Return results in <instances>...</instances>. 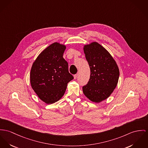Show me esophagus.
Here are the masks:
<instances>
[{"mask_svg":"<svg viewBox=\"0 0 148 148\" xmlns=\"http://www.w3.org/2000/svg\"><path fill=\"white\" fill-rule=\"evenodd\" d=\"M77 77H78V74H75V75H74V78L75 79H76L77 78Z\"/></svg>","mask_w":148,"mask_h":148,"instance_id":"34e87169","label":"esophagus"}]
</instances>
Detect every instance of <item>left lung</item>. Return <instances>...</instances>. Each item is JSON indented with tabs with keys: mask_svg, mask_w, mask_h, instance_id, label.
<instances>
[{
	"mask_svg": "<svg viewBox=\"0 0 148 148\" xmlns=\"http://www.w3.org/2000/svg\"><path fill=\"white\" fill-rule=\"evenodd\" d=\"M83 50L91 74L88 83L83 87V92L92 102L99 103L109 97L115 88L119 68L109 52L98 43L84 45Z\"/></svg>",
	"mask_w": 148,
	"mask_h": 148,
	"instance_id": "left-lung-1",
	"label": "left lung"
}]
</instances>
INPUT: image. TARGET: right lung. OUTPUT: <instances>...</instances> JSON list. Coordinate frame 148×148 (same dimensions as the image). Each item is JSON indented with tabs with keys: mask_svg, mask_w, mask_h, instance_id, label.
Wrapping results in <instances>:
<instances>
[{
	"mask_svg": "<svg viewBox=\"0 0 148 148\" xmlns=\"http://www.w3.org/2000/svg\"><path fill=\"white\" fill-rule=\"evenodd\" d=\"M66 46L55 42L44 49L35 60L30 71L32 88L47 104L57 102L64 96L68 83L73 79L68 63L63 58Z\"/></svg>",
	"mask_w": 148,
	"mask_h": 148,
	"instance_id": "1",
	"label": "right lung"
}]
</instances>
